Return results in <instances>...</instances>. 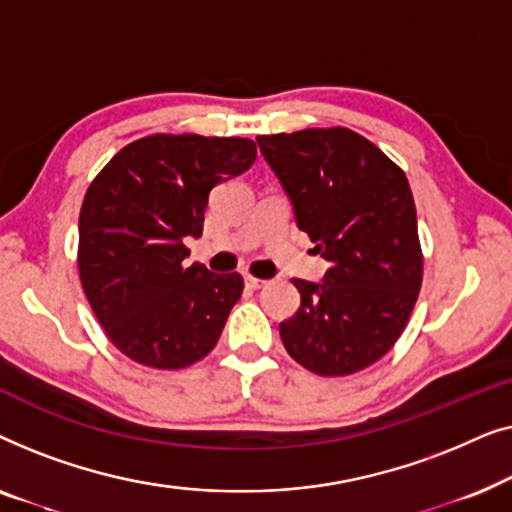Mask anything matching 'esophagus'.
Returning a JSON list of instances; mask_svg holds the SVG:
<instances>
[{"mask_svg":"<svg viewBox=\"0 0 512 512\" xmlns=\"http://www.w3.org/2000/svg\"><path fill=\"white\" fill-rule=\"evenodd\" d=\"M244 284H247V289H251V291H256V289H263L265 284V279H258V277H251V275H247L244 277Z\"/></svg>","mask_w":512,"mask_h":512,"instance_id":"obj_1","label":"esophagus"}]
</instances>
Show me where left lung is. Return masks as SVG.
Returning a JSON list of instances; mask_svg holds the SVG:
<instances>
[{"mask_svg":"<svg viewBox=\"0 0 512 512\" xmlns=\"http://www.w3.org/2000/svg\"><path fill=\"white\" fill-rule=\"evenodd\" d=\"M298 228L331 263L324 282L293 279L300 307L279 324L293 361L345 377L380 361L408 324L424 277L408 177L349 128L256 137Z\"/></svg>","mask_w":512,"mask_h":512,"instance_id":"1","label":"left lung"}]
</instances>
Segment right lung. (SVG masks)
Wrapping results in <instances>:
<instances>
[{"label":"right lung","instance_id":"right-lung-1","mask_svg":"<svg viewBox=\"0 0 512 512\" xmlns=\"http://www.w3.org/2000/svg\"><path fill=\"white\" fill-rule=\"evenodd\" d=\"M244 137L149 135L123 146L90 181L79 214V277L118 352L158 370L205 359L244 282L188 265L184 237H200L209 191L249 170Z\"/></svg>","mask_w":512,"mask_h":512}]
</instances>
